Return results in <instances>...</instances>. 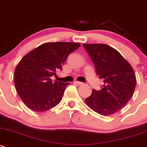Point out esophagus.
Segmentation results:
<instances>
[{
	"instance_id": "1",
	"label": "esophagus",
	"mask_w": 147,
	"mask_h": 147,
	"mask_svg": "<svg viewBox=\"0 0 147 147\" xmlns=\"http://www.w3.org/2000/svg\"><path fill=\"white\" fill-rule=\"evenodd\" d=\"M75 83L76 84H77V85H78V86H80V85H82V84H83L82 82H80V81H75Z\"/></svg>"
}]
</instances>
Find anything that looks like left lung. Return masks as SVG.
Segmentation results:
<instances>
[{"label":"left lung","instance_id":"left-lung-1","mask_svg":"<svg viewBox=\"0 0 147 147\" xmlns=\"http://www.w3.org/2000/svg\"><path fill=\"white\" fill-rule=\"evenodd\" d=\"M92 60L103 88L93 90L85 100L86 105L103 116L115 114L124 107L134 93L136 78L130 63L111 46L101 43L83 44Z\"/></svg>","mask_w":147,"mask_h":147}]
</instances>
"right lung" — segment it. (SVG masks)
<instances>
[{"label": "right lung", "mask_w": 147, "mask_h": 147, "mask_svg": "<svg viewBox=\"0 0 147 147\" xmlns=\"http://www.w3.org/2000/svg\"><path fill=\"white\" fill-rule=\"evenodd\" d=\"M81 44L69 42L45 43L25 55L14 72V84L25 105L36 112L46 111L60 103L69 83L51 77L61 69L70 53Z\"/></svg>", "instance_id": "1"}]
</instances>
